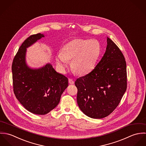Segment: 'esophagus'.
<instances>
[{
	"label": "esophagus",
	"mask_w": 146,
	"mask_h": 146,
	"mask_svg": "<svg viewBox=\"0 0 146 146\" xmlns=\"http://www.w3.org/2000/svg\"><path fill=\"white\" fill-rule=\"evenodd\" d=\"M68 83H69L70 84H74V81L72 79H68Z\"/></svg>",
	"instance_id": "obj_1"
}]
</instances>
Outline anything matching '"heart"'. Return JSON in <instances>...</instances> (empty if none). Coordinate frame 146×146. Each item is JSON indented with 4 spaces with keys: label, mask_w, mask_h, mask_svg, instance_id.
<instances>
[{
    "label": "heart",
    "mask_w": 146,
    "mask_h": 146,
    "mask_svg": "<svg viewBox=\"0 0 146 146\" xmlns=\"http://www.w3.org/2000/svg\"><path fill=\"white\" fill-rule=\"evenodd\" d=\"M101 51L99 42L96 40L77 39L65 44L57 58V62L64 70L68 61L72 60V71L78 75L90 72L95 66Z\"/></svg>",
    "instance_id": "heart-1"
}]
</instances>
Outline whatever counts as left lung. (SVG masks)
<instances>
[{
  "instance_id": "1",
  "label": "left lung",
  "mask_w": 146,
  "mask_h": 146,
  "mask_svg": "<svg viewBox=\"0 0 146 146\" xmlns=\"http://www.w3.org/2000/svg\"><path fill=\"white\" fill-rule=\"evenodd\" d=\"M104 56L89 74L78 78L77 102L86 116L102 119L117 107L127 88L126 64L119 48L109 38Z\"/></svg>"
}]
</instances>
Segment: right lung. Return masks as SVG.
<instances>
[{"instance_id": "add662e5", "label": "right lung", "mask_w": 146, "mask_h": 146, "mask_svg": "<svg viewBox=\"0 0 146 146\" xmlns=\"http://www.w3.org/2000/svg\"><path fill=\"white\" fill-rule=\"evenodd\" d=\"M44 36L39 33L27 38L19 48L12 64L15 95L27 110L36 115H45L54 109L68 83V78L57 72L50 64L34 70L26 64V48Z\"/></svg>"}]
</instances>
